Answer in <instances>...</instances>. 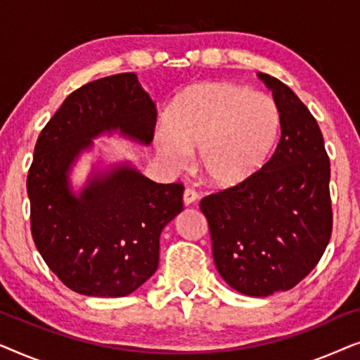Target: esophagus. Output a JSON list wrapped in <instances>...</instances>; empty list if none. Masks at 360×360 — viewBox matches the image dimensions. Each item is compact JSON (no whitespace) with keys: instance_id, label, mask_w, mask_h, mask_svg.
<instances>
[{"instance_id":"esophagus-1","label":"esophagus","mask_w":360,"mask_h":360,"mask_svg":"<svg viewBox=\"0 0 360 360\" xmlns=\"http://www.w3.org/2000/svg\"><path fill=\"white\" fill-rule=\"evenodd\" d=\"M196 200H198V193H196L193 188H185V191H184V203L188 206V205H193Z\"/></svg>"}]
</instances>
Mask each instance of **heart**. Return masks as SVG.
<instances>
[{
    "mask_svg": "<svg viewBox=\"0 0 360 360\" xmlns=\"http://www.w3.org/2000/svg\"><path fill=\"white\" fill-rule=\"evenodd\" d=\"M282 115L274 98L231 82H200L172 100L157 132L159 154L184 165L196 149V164L208 184L229 188L244 184L267 164L278 141Z\"/></svg>",
    "mask_w": 360,
    "mask_h": 360,
    "instance_id": "b5f03b06",
    "label": "heart"
}]
</instances>
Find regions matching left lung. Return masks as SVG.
Here are the masks:
<instances>
[{"mask_svg":"<svg viewBox=\"0 0 360 360\" xmlns=\"http://www.w3.org/2000/svg\"><path fill=\"white\" fill-rule=\"evenodd\" d=\"M259 78L282 115L277 149L252 179L200 203L216 269L249 297H269L302 282L333 233L331 169L321 129L285 83L267 73Z\"/></svg>","mask_w":360,"mask_h":360,"instance_id":"1","label":"left lung"}]
</instances>
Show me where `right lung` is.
<instances>
[{
  "label": "right lung",
  "instance_id": "right-lung-1",
  "mask_svg": "<svg viewBox=\"0 0 360 360\" xmlns=\"http://www.w3.org/2000/svg\"><path fill=\"white\" fill-rule=\"evenodd\" d=\"M157 110L134 73L90 82L67 96L39 134L27 174L34 244L73 292L126 297L159 265L162 229L184 210V185L155 184L127 164L93 175L75 196L68 172L101 132L150 144Z\"/></svg>",
  "mask_w": 360,
  "mask_h": 360
}]
</instances>
